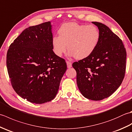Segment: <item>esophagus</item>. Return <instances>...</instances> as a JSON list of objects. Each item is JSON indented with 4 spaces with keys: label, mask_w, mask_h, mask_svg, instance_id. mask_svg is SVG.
<instances>
[{
    "label": "esophagus",
    "mask_w": 132,
    "mask_h": 132,
    "mask_svg": "<svg viewBox=\"0 0 132 132\" xmlns=\"http://www.w3.org/2000/svg\"><path fill=\"white\" fill-rule=\"evenodd\" d=\"M66 63H67V66H68V68H70L72 67V63L70 61H66Z\"/></svg>",
    "instance_id": "34e87169"
}]
</instances>
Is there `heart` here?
Instances as JSON below:
<instances>
[{
    "label": "heart",
    "instance_id": "heart-1",
    "mask_svg": "<svg viewBox=\"0 0 132 132\" xmlns=\"http://www.w3.org/2000/svg\"><path fill=\"white\" fill-rule=\"evenodd\" d=\"M58 33L59 36H53L52 40L55 55L61 57L68 47L69 54L77 60L90 55L97 47L100 37L99 30L96 26L75 22L62 24Z\"/></svg>",
    "mask_w": 132,
    "mask_h": 132
}]
</instances>
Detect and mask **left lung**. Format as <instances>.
Returning <instances> with one entry per match:
<instances>
[{"label": "left lung", "instance_id": "obj_1", "mask_svg": "<svg viewBox=\"0 0 132 132\" xmlns=\"http://www.w3.org/2000/svg\"><path fill=\"white\" fill-rule=\"evenodd\" d=\"M99 44L92 54L72 63L77 85L83 96L101 100L118 88L125 76L127 52L122 40L109 28L99 22Z\"/></svg>", "mask_w": 132, "mask_h": 132}]
</instances>
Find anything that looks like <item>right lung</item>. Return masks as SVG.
I'll list each match as a JSON object with an SVG mask.
<instances>
[{"instance_id":"1","label":"right lung","mask_w":132,"mask_h":132,"mask_svg":"<svg viewBox=\"0 0 132 132\" xmlns=\"http://www.w3.org/2000/svg\"><path fill=\"white\" fill-rule=\"evenodd\" d=\"M50 21L27 28L10 45L7 68L13 88L29 102L54 99L67 69L64 59L53 50Z\"/></svg>"}]
</instances>
